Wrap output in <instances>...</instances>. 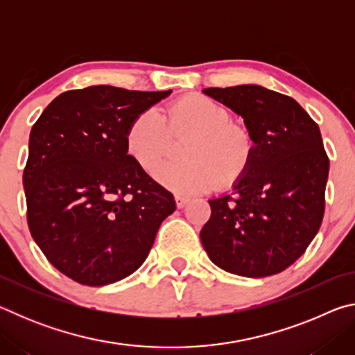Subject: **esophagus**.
I'll return each instance as SVG.
<instances>
[{"label": "esophagus", "instance_id": "esophagus-1", "mask_svg": "<svg viewBox=\"0 0 355 355\" xmlns=\"http://www.w3.org/2000/svg\"><path fill=\"white\" fill-rule=\"evenodd\" d=\"M188 197H184V196H182V194H175V203H177V207L178 208H183L186 203H188Z\"/></svg>", "mask_w": 355, "mask_h": 355}]
</instances>
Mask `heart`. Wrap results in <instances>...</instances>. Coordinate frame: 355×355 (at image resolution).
Returning <instances> with one entry per match:
<instances>
[{
  "mask_svg": "<svg viewBox=\"0 0 355 355\" xmlns=\"http://www.w3.org/2000/svg\"><path fill=\"white\" fill-rule=\"evenodd\" d=\"M194 131L183 148L184 161H169L153 172L156 182L182 194L211 188L218 177L230 183L250 164L255 141L250 131L232 122L228 107L203 95H188L166 107H150L131 120L125 146L144 171H152L169 150L171 133Z\"/></svg>",
  "mask_w": 355,
  "mask_h": 355,
  "instance_id": "1",
  "label": "heart"
}]
</instances>
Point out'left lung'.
<instances>
[{
  "label": "left lung",
  "mask_w": 355,
  "mask_h": 355,
  "mask_svg": "<svg viewBox=\"0 0 355 355\" xmlns=\"http://www.w3.org/2000/svg\"><path fill=\"white\" fill-rule=\"evenodd\" d=\"M203 94L241 116L255 141L233 191L208 200L203 249L227 272L279 274L304 254L322 222L329 158L320 127L296 100L257 84Z\"/></svg>",
  "instance_id": "1"
}]
</instances>
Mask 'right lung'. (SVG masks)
Here are the masks:
<instances>
[{"label": "right lung", "instance_id": "1", "mask_svg": "<svg viewBox=\"0 0 355 355\" xmlns=\"http://www.w3.org/2000/svg\"><path fill=\"white\" fill-rule=\"evenodd\" d=\"M171 92L76 89L34 123L23 172L29 232L48 261L78 284L103 286L133 274L175 211L173 196L125 146L131 120Z\"/></svg>", "mask_w": 355, "mask_h": 355}]
</instances>
